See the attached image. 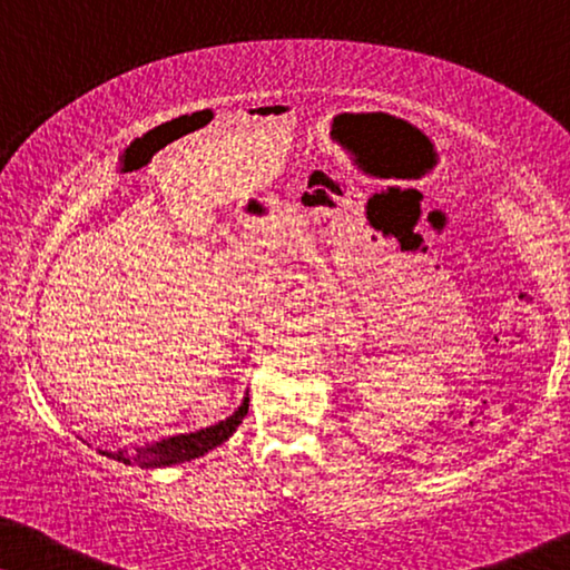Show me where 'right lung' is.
Returning a JSON list of instances; mask_svg holds the SVG:
<instances>
[{
    "instance_id": "obj_1",
    "label": "right lung",
    "mask_w": 570,
    "mask_h": 570,
    "mask_svg": "<svg viewBox=\"0 0 570 570\" xmlns=\"http://www.w3.org/2000/svg\"><path fill=\"white\" fill-rule=\"evenodd\" d=\"M246 412H248V396H244L240 407L233 412L230 417H225L220 423L209 428H202L197 433L170 435V439L145 443V446H137V449H98V454L116 459V462L121 464H137L142 466V470H158V466L191 462V459L205 456L207 451H213L215 446H220V443L228 441L230 435L236 433L240 420L246 417Z\"/></svg>"
}]
</instances>
